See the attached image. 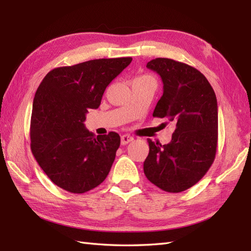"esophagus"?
<instances>
[{
	"mask_svg": "<svg viewBox=\"0 0 251 251\" xmlns=\"http://www.w3.org/2000/svg\"><path fill=\"white\" fill-rule=\"evenodd\" d=\"M134 140V137H131V136H129V135H123L122 137H121V143L123 146H125V145H127V143H129L130 141H132Z\"/></svg>",
	"mask_w": 251,
	"mask_h": 251,
	"instance_id": "obj_1",
	"label": "esophagus"
}]
</instances>
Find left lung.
<instances>
[{"label": "left lung", "mask_w": 251, "mask_h": 251, "mask_svg": "<svg viewBox=\"0 0 251 251\" xmlns=\"http://www.w3.org/2000/svg\"><path fill=\"white\" fill-rule=\"evenodd\" d=\"M163 81V96L153 116L175 125L172 141L149 142L143 163L148 180L170 193L190 189L215 161L218 143L216 94L204 74L186 63L155 58L147 63Z\"/></svg>", "instance_id": "1"}]
</instances>
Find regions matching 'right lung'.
I'll return each instance as SVG.
<instances>
[{"mask_svg":"<svg viewBox=\"0 0 251 251\" xmlns=\"http://www.w3.org/2000/svg\"><path fill=\"white\" fill-rule=\"evenodd\" d=\"M131 57L95 59L52 69L37 87L32 108L31 151L52 182L81 194L102 183L120 147V135L95 137L85 128L88 109H97L106 86Z\"/></svg>","mask_w":251,"mask_h":251,"instance_id":"1","label":"right lung"}]
</instances>
